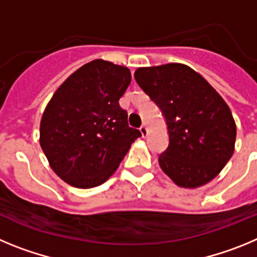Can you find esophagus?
Returning <instances> with one entry per match:
<instances>
[{"label": "esophagus", "instance_id": "34e87169", "mask_svg": "<svg viewBox=\"0 0 257 257\" xmlns=\"http://www.w3.org/2000/svg\"><path fill=\"white\" fill-rule=\"evenodd\" d=\"M139 130H140V133H142L143 138H145V136L148 135V128H147V126H145V124H143V126L140 127Z\"/></svg>", "mask_w": 257, "mask_h": 257}]
</instances>
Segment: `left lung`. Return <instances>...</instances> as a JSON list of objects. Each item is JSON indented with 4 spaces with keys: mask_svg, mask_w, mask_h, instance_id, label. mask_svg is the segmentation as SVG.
<instances>
[{
    "mask_svg": "<svg viewBox=\"0 0 257 257\" xmlns=\"http://www.w3.org/2000/svg\"><path fill=\"white\" fill-rule=\"evenodd\" d=\"M135 79L161 109L169 147L158 157L175 184L198 188L212 180L234 152L235 122L216 90L188 65L139 68Z\"/></svg>",
    "mask_w": 257,
    "mask_h": 257,
    "instance_id": "left-lung-1",
    "label": "left lung"
}]
</instances>
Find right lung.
<instances>
[{
    "mask_svg": "<svg viewBox=\"0 0 257 257\" xmlns=\"http://www.w3.org/2000/svg\"><path fill=\"white\" fill-rule=\"evenodd\" d=\"M130 82L128 68L96 59L52 95L41 119L40 144L51 169L72 187L87 189L108 180L142 136L118 103Z\"/></svg>",
    "mask_w": 257,
    "mask_h": 257,
    "instance_id": "1",
    "label": "right lung"
}]
</instances>
